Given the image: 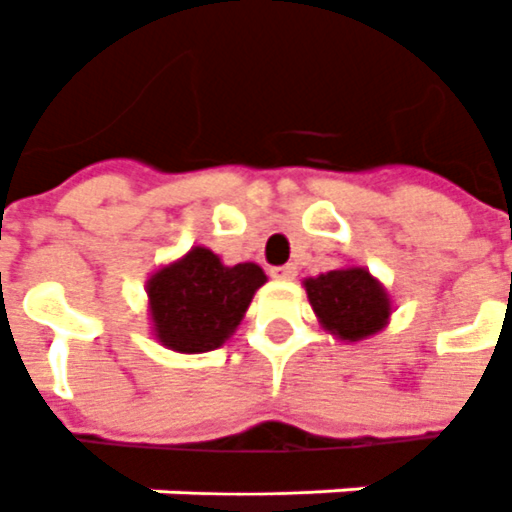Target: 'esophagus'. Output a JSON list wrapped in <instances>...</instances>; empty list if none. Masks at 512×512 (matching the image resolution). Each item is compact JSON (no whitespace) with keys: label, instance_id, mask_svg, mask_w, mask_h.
Instances as JSON below:
<instances>
[{"label":"esophagus","instance_id":"34e87169","mask_svg":"<svg viewBox=\"0 0 512 512\" xmlns=\"http://www.w3.org/2000/svg\"><path fill=\"white\" fill-rule=\"evenodd\" d=\"M270 275H273L275 281H292L297 275V267L295 264H284V267H273L270 270Z\"/></svg>","mask_w":512,"mask_h":512}]
</instances>
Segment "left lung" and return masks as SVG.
<instances>
[{"instance_id":"8db88e82","label":"left lung","mask_w":512,"mask_h":512,"mask_svg":"<svg viewBox=\"0 0 512 512\" xmlns=\"http://www.w3.org/2000/svg\"><path fill=\"white\" fill-rule=\"evenodd\" d=\"M322 331L339 342H364L391 322V295L361 264H344L303 281Z\"/></svg>"}]
</instances>
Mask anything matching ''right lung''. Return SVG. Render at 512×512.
Listing matches in <instances>:
<instances>
[{
  "instance_id": "obj_1",
  "label": "right lung",
  "mask_w": 512,
  "mask_h": 512,
  "mask_svg": "<svg viewBox=\"0 0 512 512\" xmlns=\"http://www.w3.org/2000/svg\"><path fill=\"white\" fill-rule=\"evenodd\" d=\"M264 284L267 275L259 264L228 267L209 248L192 245L146 278L151 336L173 353L217 350L234 336Z\"/></svg>"
}]
</instances>
